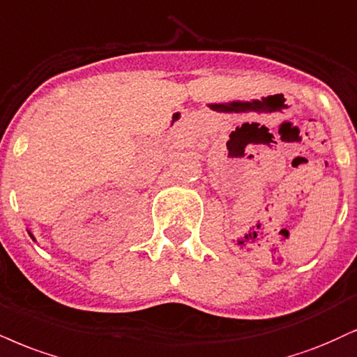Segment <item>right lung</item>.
<instances>
[{
    "instance_id": "add662e5",
    "label": "right lung",
    "mask_w": 357,
    "mask_h": 357,
    "mask_svg": "<svg viewBox=\"0 0 357 357\" xmlns=\"http://www.w3.org/2000/svg\"><path fill=\"white\" fill-rule=\"evenodd\" d=\"M29 236H31V238H33V234H31V233H29ZM33 241H34V238H33Z\"/></svg>"
}]
</instances>
